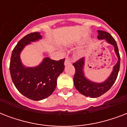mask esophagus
<instances>
[{"label": "esophagus", "instance_id": "obj_1", "mask_svg": "<svg viewBox=\"0 0 127 127\" xmlns=\"http://www.w3.org/2000/svg\"><path fill=\"white\" fill-rule=\"evenodd\" d=\"M71 64V62H70V61L68 59H65V61H64V65L66 66V65H68V64Z\"/></svg>", "mask_w": 127, "mask_h": 127}]
</instances>
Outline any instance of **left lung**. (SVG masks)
<instances>
[{
    "label": "left lung",
    "instance_id": "obj_1",
    "mask_svg": "<svg viewBox=\"0 0 127 127\" xmlns=\"http://www.w3.org/2000/svg\"><path fill=\"white\" fill-rule=\"evenodd\" d=\"M98 39H105L108 43L114 47V50L117 57H118V61L113 66V69L110 76L101 83H97L88 80L84 75V66L85 64V59L82 58L80 59L73 63L75 68V74L74 76V84L78 92L86 97H97L107 92L111 88L116 80L119 70L120 68V55L117 43L114 38L110 33L102 30H97Z\"/></svg>",
    "mask_w": 127,
    "mask_h": 127
}]
</instances>
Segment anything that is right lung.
<instances>
[{"instance_id": "1", "label": "right lung", "mask_w": 127, "mask_h": 127, "mask_svg": "<svg viewBox=\"0 0 127 127\" xmlns=\"http://www.w3.org/2000/svg\"><path fill=\"white\" fill-rule=\"evenodd\" d=\"M42 38L40 33H31L19 41L11 55L10 72L17 90L28 98L34 101L45 99L52 94L57 86L58 76L64 69V59L54 61L44 58L35 67H26L20 59L24 48Z\"/></svg>"}]
</instances>
